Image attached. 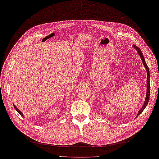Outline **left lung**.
I'll use <instances>...</instances> for the list:
<instances>
[{"label":"left lung","mask_w":159,"mask_h":159,"mask_svg":"<svg viewBox=\"0 0 159 159\" xmlns=\"http://www.w3.org/2000/svg\"><path fill=\"white\" fill-rule=\"evenodd\" d=\"M133 47H134V49L137 50L139 55L141 59H142L143 64V66H144L146 70H147V95H146V98H145L144 102H143V106L142 107V108H141L139 110V112L137 113V117L138 115H139L141 113L143 112V110L145 109V107L147 106L148 100H149V95H150V73H149V69H148V67L147 66V63H146V61H145L144 57H143L142 51H141L139 48L137 47V46H136V45H133Z\"/></svg>","instance_id":"8db88e82"}]
</instances>
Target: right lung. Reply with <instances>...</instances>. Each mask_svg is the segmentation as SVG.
<instances>
[{
  "instance_id": "add662e5",
  "label": "right lung",
  "mask_w": 159,
  "mask_h": 159,
  "mask_svg": "<svg viewBox=\"0 0 159 159\" xmlns=\"http://www.w3.org/2000/svg\"><path fill=\"white\" fill-rule=\"evenodd\" d=\"M13 106H14V107H15V109H16V111H17V112H18L20 115L21 116H22V117H24V115H23V114H22V112L20 111V110L18 109V108H17V107H16V105H13Z\"/></svg>"
}]
</instances>
